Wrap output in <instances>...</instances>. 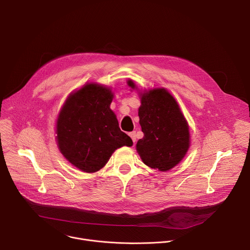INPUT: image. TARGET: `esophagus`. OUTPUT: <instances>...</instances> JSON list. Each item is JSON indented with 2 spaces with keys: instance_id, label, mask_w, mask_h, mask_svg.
<instances>
[{
  "instance_id": "esophagus-1",
  "label": "esophagus",
  "mask_w": 250,
  "mask_h": 250,
  "mask_svg": "<svg viewBox=\"0 0 250 250\" xmlns=\"http://www.w3.org/2000/svg\"><path fill=\"white\" fill-rule=\"evenodd\" d=\"M129 136L131 137V139H132V141H133V144H134L135 140H136V134H135V131L129 132Z\"/></svg>"
}]
</instances>
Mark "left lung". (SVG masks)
<instances>
[{"mask_svg":"<svg viewBox=\"0 0 250 250\" xmlns=\"http://www.w3.org/2000/svg\"><path fill=\"white\" fill-rule=\"evenodd\" d=\"M127 85L137 90L130 79ZM139 125L144 137L136 144L142 162L150 168L168 171L179 164L190 147L189 125L179 104L165 88L139 92Z\"/></svg>","mask_w":250,"mask_h":250,"instance_id":"left-lung-1","label":"left lung"}]
</instances>
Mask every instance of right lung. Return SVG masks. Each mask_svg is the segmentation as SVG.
Returning <instances> with one entry per match:
<instances>
[{
  "label": "right lung",
  "mask_w": 250,
  "mask_h": 250,
  "mask_svg": "<svg viewBox=\"0 0 250 250\" xmlns=\"http://www.w3.org/2000/svg\"><path fill=\"white\" fill-rule=\"evenodd\" d=\"M113 99L111 88L87 83L68 96L58 114V148L67 161L83 172L99 171L116 149L132 146L110 108Z\"/></svg>",
  "instance_id": "obj_1"
}]
</instances>
